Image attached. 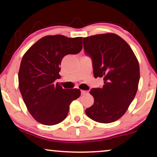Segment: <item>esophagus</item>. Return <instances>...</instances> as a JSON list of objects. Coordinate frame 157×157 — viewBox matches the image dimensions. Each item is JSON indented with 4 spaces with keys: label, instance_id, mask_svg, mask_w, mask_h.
Instances as JSON below:
<instances>
[{
    "label": "esophagus",
    "instance_id": "1",
    "mask_svg": "<svg viewBox=\"0 0 157 157\" xmlns=\"http://www.w3.org/2000/svg\"><path fill=\"white\" fill-rule=\"evenodd\" d=\"M81 95H86V94H87L88 93H89V91H84V90H81Z\"/></svg>",
    "mask_w": 157,
    "mask_h": 157
}]
</instances>
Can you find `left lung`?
I'll list each match as a JSON object with an SVG mask.
<instances>
[{"label":"left lung","instance_id":"8db88e82","mask_svg":"<svg viewBox=\"0 0 157 157\" xmlns=\"http://www.w3.org/2000/svg\"><path fill=\"white\" fill-rule=\"evenodd\" d=\"M86 54L92 59L95 78L103 77L101 88L90 91L94 102L86 109L90 119L111 123L120 119L136 96L140 72L136 56L117 34L104 33L83 38Z\"/></svg>","mask_w":157,"mask_h":157}]
</instances>
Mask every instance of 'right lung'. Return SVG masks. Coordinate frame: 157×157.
Returning a JSON list of instances; mask_svg holds the SVG:
<instances>
[{
    "label": "right lung",
    "mask_w": 157,
    "mask_h": 157,
    "mask_svg": "<svg viewBox=\"0 0 157 157\" xmlns=\"http://www.w3.org/2000/svg\"><path fill=\"white\" fill-rule=\"evenodd\" d=\"M82 38L46 36L23 55L18 72L19 89L29 113L40 124L52 126L63 121L71 103L81 95L79 89H63L55 81L60 78L63 58L81 51Z\"/></svg>",
    "instance_id": "right-lung-1"
}]
</instances>
